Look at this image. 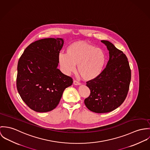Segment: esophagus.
Wrapping results in <instances>:
<instances>
[{"mask_svg":"<svg viewBox=\"0 0 150 150\" xmlns=\"http://www.w3.org/2000/svg\"><path fill=\"white\" fill-rule=\"evenodd\" d=\"M73 83H74V85H76V86H78V85H80V84H81V83H79V82H78L77 81H75V80H74V81Z\"/></svg>","mask_w":150,"mask_h":150,"instance_id":"obj_1","label":"esophagus"}]
</instances>
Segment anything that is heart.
Listing matches in <instances>:
<instances>
[{"label": "heart", "mask_w": 150, "mask_h": 150, "mask_svg": "<svg viewBox=\"0 0 150 150\" xmlns=\"http://www.w3.org/2000/svg\"><path fill=\"white\" fill-rule=\"evenodd\" d=\"M67 53L59 54V62L63 71L69 74L78 65V74L85 81H91L99 76L106 62L105 53L84 41H75L67 47Z\"/></svg>", "instance_id": "heart-1"}]
</instances>
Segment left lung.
I'll return each instance as SVG.
<instances>
[{
  "instance_id": "left-lung-1",
  "label": "left lung",
  "mask_w": 150,
  "mask_h": 150,
  "mask_svg": "<svg viewBox=\"0 0 150 150\" xmlns=\"http://www.w3.org/2000/svg\"><path fill=\"white\" fill-rule=\"evenodd\" d=\"M109 50V59L99 76L87 82L90 94L84 104L91 112L104 113L119 107L127 96L131 71L126 55L110 42L102 40Z\"/></svg>"
}]
</instances>
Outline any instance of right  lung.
<instances>
[{"mask_svg":"<svg viewBox=\"0 0 150 150\" xmlns=\"http://www.w3.org/2000/svg\"><path fill=\"white\" fill-rule=\"evenodd\" d=\"M64 44L61 38H48L30 44L19 58L17 88L22 100L34 111L47 112L59 104L72 79L59 69L58 56Z\"/></svg>","mask_w":150,"mask_h":150,"instance_id":"1","label":"right lung"}]
</instances>
